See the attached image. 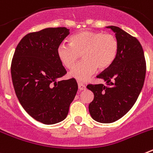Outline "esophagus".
<instances>
[{
  "instance_id": "34e87169",
  "label": "esophagus",
  "mask_w": 153,
  "mask_h": 153,
  "mask_svg": "<svg viewBox=\"0 0 153 153\" xmlns=\"http://www.w3.org/2000/svg\"><path fill=\"white\" fill-rule=\"evenodd\" d=\"M78 88H79V90H86V86H85L83 83L79 82V83H78Z\"/></svg>"
}]
</instances>
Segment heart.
Instances as JSON below:
<instances>
[{
    "label": "heart",
    "mask_w": 153,
    "mask_h": 153,
    "mask_svg": "<svg viewBox=\"0 0 153 153\" xmlns=\"http://www.w3.org/2000/svg\"><path fill=\"white\" fill-rule=\"evenodd\" d=\"M118 49V40L114 35L83 30L70 37V44L58 46L56 54L62 65L67 69H72L79 54H82L83 60L70 71V76L85 82L97 68L100 70L108 68L117 57Z\"/></svg>",
    "instance_id": "1"
}]
</instances>
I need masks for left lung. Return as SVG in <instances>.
Wrapping results in <instances>:
<instances>
[{
    "label": "left lung",
    "instance_id": "obj_1",
    "mask_svg": "<svg viewBox=\"0 0 153 153\" xmlns=\"http://www.w3.org/2000/svg\"><path fill=\"white\" fill-rule=\"evenodd\" d=\"M118 40L117 57L108 68L97 76L103 84H88L94 94L89 105L92 118L110 123L126 114L137 100L145 80L146 63L140 41L116 26H109Z\"/></svg>",
    "mask_w": 153,
    "mask_h": 153
}]
</instances>
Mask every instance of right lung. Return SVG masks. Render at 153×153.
<instances>
[{"label":"right lung","instance_id":"1","mask_svg":"<svg viewBox=\"0 0 153 153\" xmlns=\"http://www.w3.org/2000/svg\"><path fill=\"white\" fill-rule=\"evenodd\" d=\"M69 33L66 27L27 33L17 44L12 59V82L19 102L30 117L47 125L67 117L78 90L74 78L58 81L67 71L56 49Z\"/></svg>","mask_w":153,"mask_h":153}]
</instances>
